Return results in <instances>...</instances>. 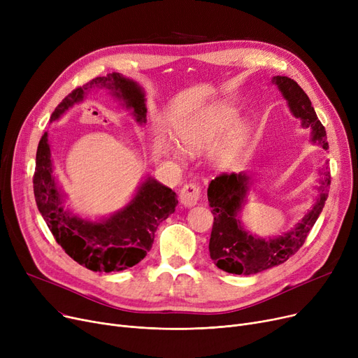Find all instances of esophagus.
Listing matches in <instances>:
<instances>
[{"label":"esophagus","instance_id":"1","mask_svg":"<svg viewBox=\"0 0 358 358\" xmlns=\"http://www.w3.org/2000/svg\"><path fill=\"white\" fill-rule=\"evenodd\" d=\"M180 199L185 208H192V206H196L199 203V200L201 199V187L197 182L185 184L181 189Z\"/></svg>","mask_w":358,"mask_h":358}]
</instances>
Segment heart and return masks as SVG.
Instances as JSON below:
<instances>
[{
	"instance_id": "obj_1",
	"label": "heart",
	"mask_w": 358,
	"mask_h": 358,
	"mask_svg": "<svg viewBox=\"0 0 358 358\" xmlns=\"http://www.w3.org/2000/svg\"><path fill=\"white\" fill-rule=\"evenodd\" d=\"M236 119V111L228 106H216L209 108L197 119L185 123L178 129V136L184 148L190 152L208 148L215 143L224 130H227ZM248 130L243 124L235 126L228 136L224 138L219 157L222 161L234 159L247 142Z\"/></svg>"
}]
</instances>
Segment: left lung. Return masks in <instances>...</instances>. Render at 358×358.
I'll return each instance as SVG.
<instances>
[{
    "mask_svg": "<svg viewBox=\"0 0 358 358\" xmlns=\"http://www.w3.org/2000/svg\"><path fill=\"white\" fill-rule=\"evenodd\" d=\"M273 83L283 92L293 115L302 119L305 127L312 129V141L321 143L327 149V130L317 119L306 92L289 77H274ZM247 181L248 177L245 174L223 173L210 181L208 189L209 206L213 213V228L209 242L210 258L217 268L243 275L283 264L302 248L325 206L331 185V171L327 165L321 180V189H319L321 194L310 213H308L292 232L270 241L248 235L242 229L239 219H236V213L241 209L248 189Z\"/></svg>",
    "mask_w": 358,
    "mask_h": 358,
    "instance_id": "left-lung-1",
    "label": "left lung"
}]
</instances>
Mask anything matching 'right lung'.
I'll use <instances>...</instances> for the list:
<instances>
[{"instance_id": "obj_1", "label": "right lung", "mask_w": 358, "mask_h": 358, "mask_svg": "<svg viewBox=\"0 0 358 358\" xmlns=\"http://www.w3.org/2000/svg\"><path fill=\"white\" fill-rule=\"evenodd\" d=\"M94 87L116 90V96L122 97L127 107L134 108L136 120L145 122L143 91L136 83L124 78L119 72L97 77L72 90L55 108L50 122L58 119L73 103L83 100L84 92ZM50 174V148L48 134H45L37 146L33 176L37 209L62 250L73 261L92 271H122L136 266L152 248L158 224L174 213L178 203L177 194L171 189L148 178L135 199L122 212L106 222L92 223L64 210L61 194Z\"/></svg>"}]
</instances>
